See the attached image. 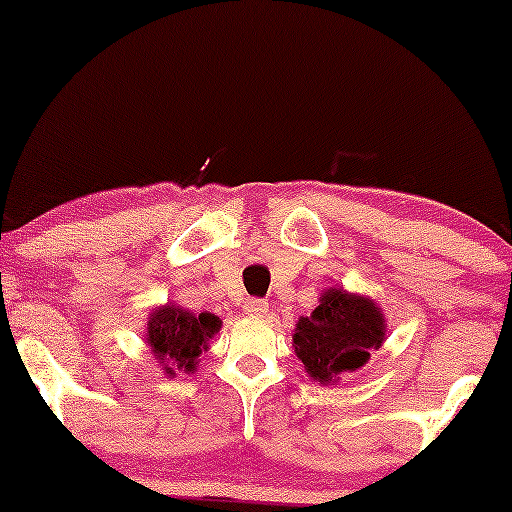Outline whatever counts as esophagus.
I'll return each mask as SVG.
<instances>
[{"mask_svg":"<svg viewBox=\"0 0 512 512\" xmlns=\"http://www.w3.org/2000/svg\"><path fill=\"white\" fill-rule=\"evenodd\" d=\"M267 310H269V303L264 301V298H245V303H243L245 315L262 317V315H267Z\"/></svg>","mask_w":512,"mask_h":512,"instance_id":"34e87169","label":"esophagus"}]
</instances>
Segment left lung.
I'll return each instance as SVG.
<instances>
[{
    "mask_svg": "<svg viewBox=\"0 0 512 512\" xmlns=\"http://www.w3.org/2000/svg\"><path fill=\"white\" fill-rule=\"evenodd\" d=\"M383 310L366 296L327 289L320 305L298 320L293 332L296 356L305 373L320 385H334L339 375L354 373L368 363L370 351L383 346Z\"/></svg>",
    "mask_w": 512,
    "mask_h": 512,
    "instance_id": "8db88e82",
    "label": "left lung"
}]
</instances>
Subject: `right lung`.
I'll return each mask as SVG.
<instances>
[{"label":"right lung","mask_w":512,"mask_h":512,"mask_svg":"<svg viewBox=\"0 0 512 512\" xmlns=\"http://www.w3.org/2000/svg\"><path fill=\"white\" fill-rule=\"evenodd\" d=\"M221 330V320L211 313H190L180 305H161L149 315L146 325V344L154 351L168 375L178 370L192 373L197 358L209 349V339Z\"/></svg>","instance_id":"1"}]
</instances>
